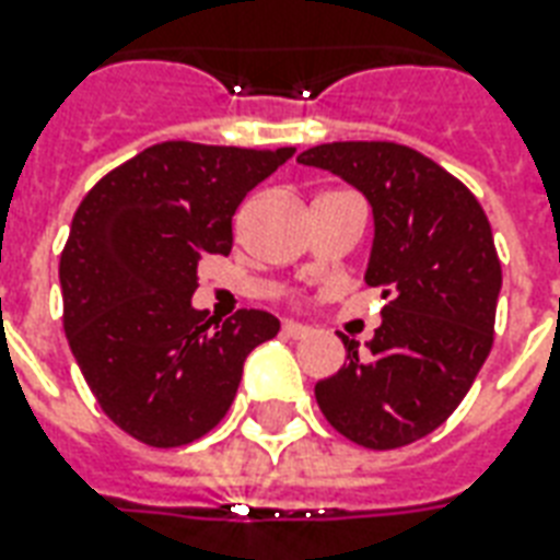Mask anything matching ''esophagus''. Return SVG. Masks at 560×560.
Wrapping results in <instances>:
<instances>
[{"instance_id":"1","label":"esophagus","mask_w":560,"mask_h":560,"mask_svg":"<svg viewBox=\"0 0 560 560\" xmlns=\"http://www.w3.org/2000/svg\"><path fill=\"white\" fill-rule=\"evenodd\" d=\"M281 334H284V337H290V340H305V337H311V328H307V325H299V323H284L281 325Z\"/></svg>"}]
</instances>
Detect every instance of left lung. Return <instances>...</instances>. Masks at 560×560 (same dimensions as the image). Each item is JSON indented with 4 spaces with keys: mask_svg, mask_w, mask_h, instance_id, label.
I'll return each instance as SVG.
<instances>
[{
    "mask_svg": "<svg viewBox=\"0 0 560 560\" xmlns=\"http://www.w3.org/2000/svg\"><path fill=\"white\" fill-rule=\"evenodd\" d=\"M299 162L366 194V284L386 299L366 349L342 337L346 366L316 383V404L369 451L418 442L459 407L494 346L503 270L491 223L459 179L407 144H316Z\"/></svg>",
    "mask_w": 560,
    "mask_h": 560,
    "instance_id": "obj_1",
    "label": "left lung"
}]
</instances>
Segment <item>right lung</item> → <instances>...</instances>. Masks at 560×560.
<instances>
[{
	"mask_svg": "<svg viewBox=\"0 0 560 560\" xmlns=\"http://www.w3.org/2000/svg\"><path fill=\"white\" fill-rule=\"evenodd\" d=\"M296 148L162 142L101 177L60 253L63 328L116 427L179 447L220 424L246 354L279 334L267 311L214 323L191 305L206 255H229L232 218Z\"/></svg>",
	"mask_w": 560,
	"mask_h": 560,
	"instance_id": "1",
	"label": "right lung"
}]
</instances>
